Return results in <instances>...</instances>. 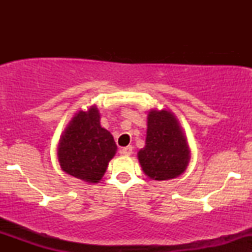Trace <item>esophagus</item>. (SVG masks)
Segmentation results:
<instances>
[{
  "mask_svg": "<svg viewBox=\"0 0 252 252\" xmlns=\"http://www.w3.org/2000/svg\"><path fill=\"white\" fill-rule=\"evenodd\" d=\"M120 152H121V154H123V155H126V156H129V155H131V154H132V147H131V146L124 147V148L121 149Z\"/></svg>",
  "mask_w": 252,
  "mask_h": 252,
  "instance_id": "obj_1",
  "label": "esophagus"
}]
</instances>
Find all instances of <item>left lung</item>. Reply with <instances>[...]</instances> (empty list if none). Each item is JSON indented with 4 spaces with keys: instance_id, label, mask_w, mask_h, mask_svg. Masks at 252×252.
<instances>
[{
    "instance_id": "8db88e82",
    "label": "left lung",
    "mask_w": 252,
    "mask_h": 252,
    "mask_svg": "<svg viewBox=\"0 0 252 252\" xmlns=\"http://www.w3.org/2000/svg\"><path fill=\"white\" fill-rule=\"evenodd\" d=\"M146 146L137 153L144 174L152 180H169L185 172L190 150L180 123L168 110H152Z\"/></svg>"
}]
</instances>
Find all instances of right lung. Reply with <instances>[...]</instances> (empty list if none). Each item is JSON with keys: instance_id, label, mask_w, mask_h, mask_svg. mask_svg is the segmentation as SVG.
Returning <instances> with one entry per match:
<instances>
[{"instance_id": "right-lung-1", "label": "right lung", "mask_w": 252, "mask_h": 252, "mask_svg": "<svg viewBox=\"0 0 252 252\" xmlns=\"http://www.w3.org/2000/svg\"><path fill=\"white\" fill-rule=\"evenodd\" d=\"M99 120L96 106L77 112L58 144L62 169L89 184L99 182L117 150L114 137L100 126Z\"/></svg>"}]
</instances>
